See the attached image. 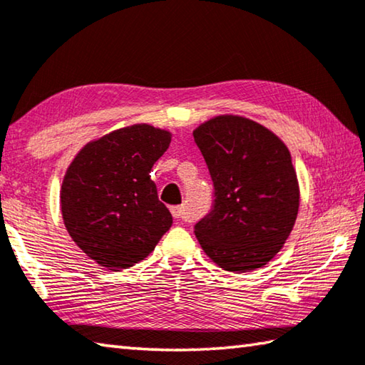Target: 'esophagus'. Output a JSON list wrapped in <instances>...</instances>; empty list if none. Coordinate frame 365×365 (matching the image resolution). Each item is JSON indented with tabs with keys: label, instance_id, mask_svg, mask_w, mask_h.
Wrapping results in <instances>:
<instances>
[{
	"label": "esophagus",
	"instance_id": "obj_1",
	"mask_svg": "<svg viewBox=\"0 0 365 365\" xmlns=\"http://www.w3.org/2000/svg\"><path fill=\"white\" fill-rule=\"evenodd\" d=\"M185 211H187V207L183 205L182 206H172L170 207V212L174 215L175 219H185Z\"/></svg>",
	"mask_w": 365,
	"mask_h": 365
}]
</instances>
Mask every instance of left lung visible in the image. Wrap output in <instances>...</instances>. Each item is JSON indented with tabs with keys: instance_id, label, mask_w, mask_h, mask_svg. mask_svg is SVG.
Returning <instances> with one entry per match:
<instances>
[{
	"instance_id": "1",
	"label": "left lung",
	"mask_w": 365,
	"mask_h": 365,
	"mask_svg": "<svg viewBox=\"0 0 365 365\" xmlns=\"http://www.w3.org/2000/svg\"><path fill=\"white\" fill-rule=\"evenodd\" d=\"M214 185L212 207L195 225L201 248L228 272L262 267L282 250L299 207L288 148L267 128L219 115L193 132Z\"/></svg>"
}]
</instances>
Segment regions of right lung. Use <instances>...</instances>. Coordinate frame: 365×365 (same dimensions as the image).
Returning a JSON list of instances; mask_svg holds the SVG:
<instances>
[{"label": "right lung", "mask_w": 365, "mask_h": 365, "mask_svg": "<svg viewBox=\"0 0 365 365\" xmlns=\"http://www.w3.org/2000/svg\"><path fill=\"white\" fill-rule=\"evenodd\" d=\"M170 143V133L146 123L91 141L66 172L61 211L71 238L109 270L145 259L172 225L159 201L151 168Z\"/></svg>", "instance_id": "obj_1"}]
</instances>
